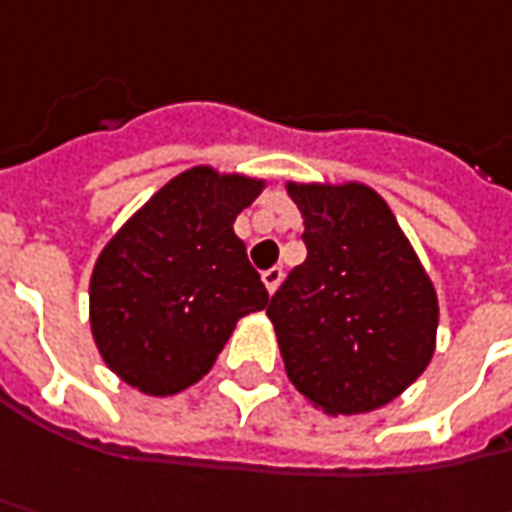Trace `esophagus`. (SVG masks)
<instances>
[{"label": "esophagus", "mask_w": 512, "mask_h": 512, "mask_svg": "<svg viewBox=\"0 0 512 512\" xmlns=\"http://www.w3.org/2000/svg\"><path fill=\"white\" fill-rule=\"evenodd\" d=\"M260 277H263V283H266L269 294H274L277 286H280V280H283V269H280V266H272V269H266Z\"/></svg>", "instance_id": "esophagus-1"}]
</instances>
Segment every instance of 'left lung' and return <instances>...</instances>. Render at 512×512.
<instances>
[{"mask_svg":"<svg viewBox=\"0 0 512 512\" xmlns=\"http://www.w3.org/2000/svg\"><path fill=\"white\" fill-rule=\"evenodd\" d=\"M286 189L309 249L266 309L286 374L326 414L377 411L431 362L436 289L371 186L289 181Z\"/></svg>","mask_w":512,"mask_h":512,"instance_id":"left-lung-1","label":"left lung"}]
</instances>
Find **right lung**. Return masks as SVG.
<instances>
[{
    "instance_id": "right-lung-1",
    "label": "right lung",
    "mask_w": 512,
    "mask_h": 512,
    "mask_svg": "<svg viewBox=\"0 0 512 512\" xmlns=\"http://www.w3.org/2000/svg\"><path fill=\"white\" fill-rule=\"evenodd\" d=\"M266 181L192 167L161 186L101 249L90 328L101 360L150 397L209 374L240 317L269 306L235 218Z\"/></svg>"
}]
</instances>
